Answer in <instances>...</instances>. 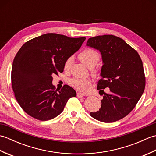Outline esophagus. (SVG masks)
I'll return each mask as SVG.
<instances>
[{
	"instance_id": "obj_1",
	"label": "esophagus",
	"mask_w": 156,
	"mask_h": 156,
	"mask_svg": "<svg viewBox=\"0 0 156 156\" xmlns=\"http://www.w3.org/2000/svg\"><path fill=\"white\" fill-rule=\"evenodd\" d=\"M84 96V94L83 93H82V92H77V97L78 98H82V97H83Z\"/></svg>"
}]
</instances>
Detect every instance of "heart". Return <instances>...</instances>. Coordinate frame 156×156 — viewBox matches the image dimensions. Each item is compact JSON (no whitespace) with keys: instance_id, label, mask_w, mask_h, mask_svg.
Returning a JSON list of instances; mask_svg holds the SVG:
<instances>
[{"instance_id":"obj_1","label":"heart","mask_w":156,"mask_h":156,"mask_svg":"<svg viewBox=\"0 0 156 156\" xmlns=\"http://www.w3.org/2000/svg\"><path fill=\"white\" fill-rule=\"evenodd\" d=\"M78 57L80 60L88 68H94L100 58L98 53L92 49H85L79 54ZM72 62V58H69L65 62L64 68L66 69L68 68L70 66ZM70 84L72 87L78 90L85 91L87 90L89 84H90V81L88 79L74 78L70 80Z\"/></svg>"}]
</instances>
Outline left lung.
<instances>
[{"instance_id":"1","label":"left lung","mask_w":156,"mask_h":156,"mask_svg":"<svg viewBox=\"0 0 156 156\" xmlns=\"http://www.w3.org/2000/svg\"><path fill=\"white\" fill-rule=\"evenodd\" d=\"M87 46L97 49L102 56L97 90L102 93L105 87L110 90V94H104L99 111L90 115L104 122L120 120L133 110L144 93L145 78L140 56L123 39L112 35L89 38Z\"/></svg>"}]
</instances>
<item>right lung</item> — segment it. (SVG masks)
<instances>
[{"instance_id":"obj_1","label":"right lung","mask_w":156,"mask_h":156,"mask_svg":"<svg viewBox=\"0 0 156 156\" xmlns=\"http://www.w3.org/2000/svg\"><path fill=\"white\" fill-rule=\"evenodd\" d=\"M85 39L46 34L20 48L13 60L11 82L16 101L26 113L40 121L50 120L61 113L69 98L76 97L68 85L55 90L52 76L63 72L66 61Z\"/></svg>"}]
</instances>
